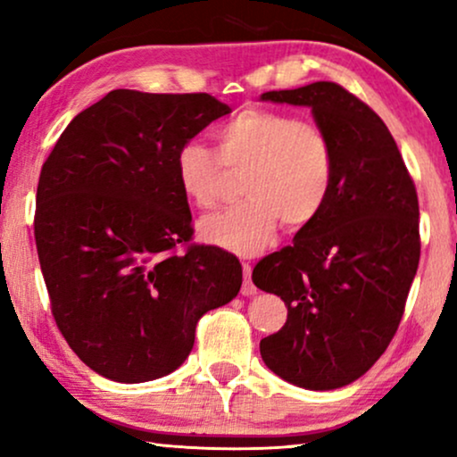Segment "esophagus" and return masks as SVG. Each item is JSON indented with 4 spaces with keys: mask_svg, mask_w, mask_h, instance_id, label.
I'll use <instances>...</instances> for the list:
<instances>
[{
    "mask_svg": "<svg viewBox=\"0 0 457 457\" xmlns=\"http://www.w3.org/2000/svg\"><path fill=\"white\" fill-rule=\"evenodd\" d=\"M241 267H244V284H241V295L244 296L256 295V286H254V281H252V264L244 262Z\"/></svg>",
    "mask_w": 457,
    "mask_h": 457,
    "instance_id": "obj_1",
    "label": "esophagus"
}]
</instances>
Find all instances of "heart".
I'll list each match as a JSON object with an SVG mask.
<instances>
[{
    "label": "heart",
    "instance_id": "1",
    "mask_svg": "<svg viewBox=\"0 0 457 457\" xmlns=\"http://www.w3.org/2000/svg\"><path fill=\"white\" fill-rule=\"evenodd\" d=\"M218 152L188 139L176 152L182 195L201 210L216 207L227 171L244 173L247 199L212 213L199 224L207 244L252 256L269 245L279 224L309 227L330 199L337 156L330 135L286 112L250 105L216 131Z\"/></svg>",
    "mask_w": 457,
    "mask_h": 457
}]
</instances>
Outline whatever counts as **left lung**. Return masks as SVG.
<instances>
[{
	"mask_svg": "<svg viewBox=\"0 0 457 457\" xmlns=\"http://www.w3.org/2000/svg\"><path fill=\"white\" fill-rule=\"evenodd\" d=\"M262 99L312 108L335 145L337 176L320 218L252 271L288 307L261 356L290 384L335 390L362 377L401 324L420 264L418 190L386 122L341 84Z\"/></svg>",
	"mask_w": 457,
	"mask_h": 457,
	"instance_id": "left-lung-1",
	"label": "left lung"
}]
</instances>
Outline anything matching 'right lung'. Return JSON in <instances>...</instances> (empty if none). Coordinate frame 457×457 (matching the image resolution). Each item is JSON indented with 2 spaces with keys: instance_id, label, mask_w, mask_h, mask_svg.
I'll return each instance as SVG.
<instances>
[{
  "instance_id": "right-lung-1",
  "label": "right lung",
  "mask_w": 457,
  "mask_h": 457,
  "mask_svg": "<svg viewBox=\"0 0 457 457\" xmlns=\"http://www.w3.org/2000/svg\"><path fill=\"white\" fill-rule=\"evenodd\" d=\"M228 112L207 93L118 88L44 161L33 230L50 312L76 356L112 381L176 370L199 320L241 288L237 256L193 244L173 169L179 145Z\"/></svg>"
}]
</instances>
